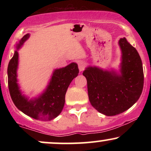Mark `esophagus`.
<instances>
[{
    "mask_svg": "<svg viewBox=\"0 0 151 151\" xmlns=\"http://www.w3.org/2000/svg\"><path fill=\"white\" fill-rule=\"evenodd\" d=\"M78 67H79V71L82 72L84 70V68H85V63L83 62H78Z\"/></svg>",
    "mask_w": 151,
    "mask_h": 151,
    "instance_id": "1",
    "label": "esophagus"
}]
</instances>
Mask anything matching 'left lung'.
Returning a JSON list of instances; mask_svg holds the SVG:
<instances>
[{
    "mask_svg": "<svg viewBox=\"0 0 151 151\" xmlns=\"http://www.w3.org/2000/svg\"><path fill=\"white\" fill-rule=\"evenodd\" d=\"M120 74L88 67L83 72L87 81L90 103L99 113L115 116L128 110L138 101L143 88V65L136 48L121 38Z\"/></svg>",
    "mask_w": 151,
    "mask_h": 151,
    "instance_id": "left-lung-1",
    "label": "left lung"
}]
</instances>
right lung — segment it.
Segmentation results:
<instances>
[{
    "label": "right lung",
    "instance_id": "right-lung-1",
    "mask_svg": "<svg viewBox=\"0 0 151 151\" xmlns=\"http://www.w3.org/2000/svg\"><path fill=\"white\" fill-rule=\"evenodd\" d=\"M29 37V34L22 37L17 44V50L20 49ZM17 50L15 51L8 67V89L13 103L22 113L35 119L50 121L55 119L63 109L68 86L79 74L77 64L72 62L67 67L55 70L44 92L38 97L29 100L22 94L18 84V52Z\"/></svg>",
    "mask_w": 151,
    "mask_h": 151
}]
</instances>
